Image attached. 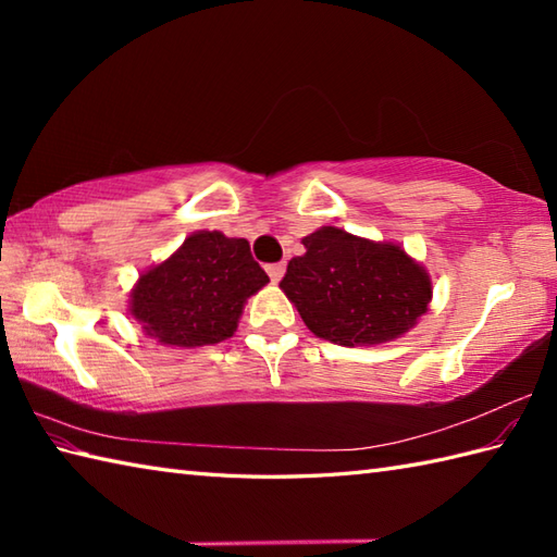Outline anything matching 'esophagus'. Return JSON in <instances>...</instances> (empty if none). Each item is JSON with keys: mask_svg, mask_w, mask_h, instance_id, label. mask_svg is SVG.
Masks as SVG:
<instances>
[{"mask_svg": "<svg viewBox=\"0 0 557 557\" xmlns=\"http://www.w3.org/2000/svg\"><path fill=\"white\" fill-rule=\"evenodd\" d=\"M265 270H268L270 280L275 282V285H277V282L282 280V275H285V263H272V265H268Z\"/></svg>", "mask_w": 557, "mask_h": 557, "instance_id": "1", "label": "esophagus"}]
</instances>
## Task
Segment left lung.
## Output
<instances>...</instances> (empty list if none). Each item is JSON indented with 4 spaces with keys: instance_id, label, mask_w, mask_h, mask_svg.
I'll use <instances>...</instances> for the list:
<instances>
[{
    "instance_id": "obj_1",
    "label": "left lung",
    "mask_w": 557,
    "mask_h": 557,
    "mask_svg": "<svg viewBox=\"0 0 557 557\" xmlns=\"http://www.w3.org/2000/svg\"><path fill=\"white\" fill-rule=\"evenodd\" d=\"M280 287L315 337L342 347L383 345L417 325L433 297L429 272L389 242L337 227L304 236Z\"/></svg>"
}]
</instances>
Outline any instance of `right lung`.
I'll return each mask as SVG.
<instances>
[{"label":"right lung","mask_w":557,"mask_h":557,"mask_svg":"<svg viewBox=\"0 0 557 557\" xmlns=\"http://www.w3.org/2000/svg\"><path fill=\"white\" fill-rule=\"evenodd\" d=\"M268 282L246 239L203 230L138 277L128 311L162 345H218L234 335L246 299Z\"/></svg>","instance_id":"right-lung-1"}]
</instances>
